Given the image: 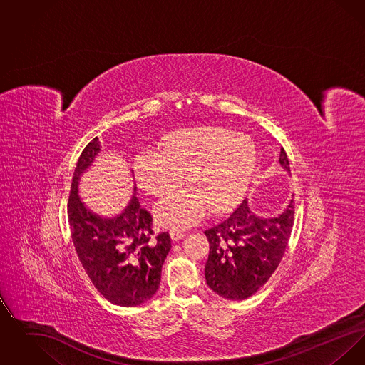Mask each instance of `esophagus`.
<instances>
[{"instance_id": "1", "label": "esophagus", "mask_w": 365, "mask_h": 365, "mask_svg": "<svg viewBox=\"0 0 365 365\" xmlns=\"http://www.w3.org/2000/svg\"><path fill=\"white\" fill-rule=\"evenodd\" d=\"M186 237V232H183V231H180V230H173L171 231V238L174 240V241H179V240H182V238H185Z\"/></svg>"}]
</instances>
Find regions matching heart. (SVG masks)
Wrapping results in <instances>:
<instances>
[{
	"instance_id": "heart-1",
	"label": "heart",
	"mask_w": 365,
	"mask_h": 365,
	"mask_svg": "<svg viewBox=\"0 0 365 365\" xmlns=\"http://www.w3.org/2000/svg\"><path fill=\"white\" fill-rule=\"evenodd\" d=\"M163 146L164 150L140 149L134 168L139 186L156 197L179 187L186 174L189 187L168 195L157 208L158 220L167 227L191 226L209 208L215 213L232 208L256 168L255 142L223 127L179 130Z\"/></svg>"
}]
</instances>
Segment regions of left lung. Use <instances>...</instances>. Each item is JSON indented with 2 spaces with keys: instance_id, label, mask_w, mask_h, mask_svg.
Listing matches in <instances>:
<instances>
[{
  "instance_id": "1",
  "label": "left lung",
  "mask_w": 365,
  "mask_h": 365,
  "mask_svg": "<svg viewBox=\"0 0 365 365\" xmlns=\"http://www.w3.org/2000/svg\"><path fill=\"white\" fill-rule=\"evenodd\" d=\"M280 164L290 171L284 149ZM294 201L278 217H260L247 202L225 222L205 231L209 241L205 279L209 287L227 299H246L259 292L282 260L294 225Z\"/></svg>"
}]
</instances>
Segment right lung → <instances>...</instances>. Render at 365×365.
Masks as SVG:
<instances>
[{"mask_svg": "<svg viewBox=\"0 0 365 365\" xmlns=\"http://www.w3.org/2000/svg\"><path fill=\"white\" fill-rule=\"evenodd\" d=\"M100 149L98 138L91 139L76 163L68 198L71 237L98 293L115 305L137 307L158 290L171 237L168 232H155L153 217L140 207L137 197L115 219H101L81 202L79 178Z\"/></svg>", "mask_w": 365, "mask_h": 365, "instance_id": "obj_1", "label": "right lung"}]
</instances>
